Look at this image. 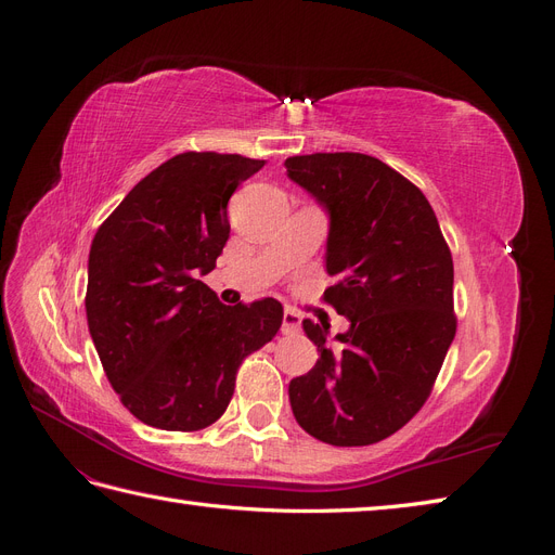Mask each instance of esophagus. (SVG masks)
<instances>
[{
  "mask_svg": "<svg viewBox=\"0 0 555 555\" xmlns=\"http://www.w3.org/2000/svg\"><path fill=\"white\" fill-rule=\"evenodd\" d=\"M300 331V314L287 310L282 314V333L284 335H296Z\"/></svg>",
  "mask_w": 555,
  "mask_h": 555,
  "instance_id": "esophagus-1",
  "label": "esophagus"
}]
</instances>
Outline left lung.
Returning a JSON list of instances; mask_svg holds the SVG:
<instances>
[{
	"instance_id": "obj_1",
	"label": "left lung",
	"mask_w": 555,
	"mask_h": 555,
	"mask_svg": "<svg viewBox=\"0 0 555 555\" xmlns=\"http://www.w3.org/2000/svg\"><path fill=\"white\" fill-rule=\"evenodd\" d=\"M287 176L328 212L324 300L349 319H304L319 359L289 382L298 426L333 447L389 438L422 410L456 335L451 251L422 190L361 153L284 162Z\"/></svg>"
}]
</instances>
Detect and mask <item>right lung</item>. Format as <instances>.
I'll return each instance as SVG.
<instances>
[{
    "mask_svg": "<svg viewBox=\"0 0 555 555\" xmlns=\"http://www.w3.org/2000/svg\"><path fill=\"white\" fill-rule=\"evenodd\" d=\"M266 162L182 153L99 227L88 259V326L104 373L139 422L201 430L220 418L243 359L275 338L282 306H224L201 282L229 241L227 206Z\"/></svg>",
    "mask_w": 555,
    "mask_h": 555,
    "instance_id": "add662e5",
    "label": "right lung"
}]
</instances>
